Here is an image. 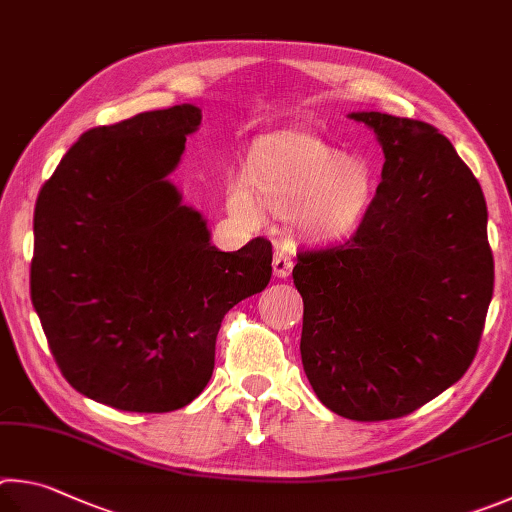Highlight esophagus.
<instances>
[{
	"mask_svg": "<svg viewBox=\"0 0 512 512\" xmlns=\"http://www.w3.org/2000/svg\"><path fill=\"white\" fill-rule=\"evenodd\" d=\"M292 267H294V258H292L290 251L285 247H276V251H274V276H279V279H288Z\"/></svg>",
	"mask_w": 512,
	"mask_h": 512,
	"instance_id": "34e87169",
	"label": "esophagus"
}]
</instances>
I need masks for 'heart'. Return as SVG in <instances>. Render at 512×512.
Instances as JSON below:
<instances>
[{"label":"heart","mask_w":512,"mask_h":512,"mask_svg":"<svg viewBox=\"0 0 512 512\" xmlns=\"http://www.w3.org/2000/svg\"><path fill=\"white\" fill-rule=\"evenodd\" d=\"M371 170L308 134H279L251 152L247 186L231 182L229 211L240 222H263L256 201L276 215L297 218L301 231L319 240L351 233L371 204Z\"/></svg>","instance_id":"1"}]
</instances>
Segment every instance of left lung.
I'll return each mask as SVG.
<instances>
[{"label":"left lung","mask_w":512,"mask_h":512,"mask_svg":"<svg viewBox=\"0 0 512 512\" xmlns=\"http://www.w3.org/2000/svg\"><path fill=\"white\" fill-rule=\"evenodd\" d=\"M378 134L382 182L337 247L301 251V362L337 416H407L468 371L495 285L486 197L434 125L353 112Z\"/></svg>","instance_id":"8db88e82"}]
</instances>
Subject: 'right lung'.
<instances>
[{
    "label": "right lung",
    "mask_w": 512,
    "mask_h": 512,
    "mask_svg": "<svg viewBox=\"0 0 512 512\" xmlns=\"http://www.w3.org/2000/svg\"><path fill=\"white\" fill-rule=\"evenodd\" d=\"M200 107L87 130L33 215L31 301L65 380L121 411L164 414L204 391L227 312L272 279V242L211 245L168 175Z\"/></svg>",
    "instance_id": "1"
}]
</instances>
